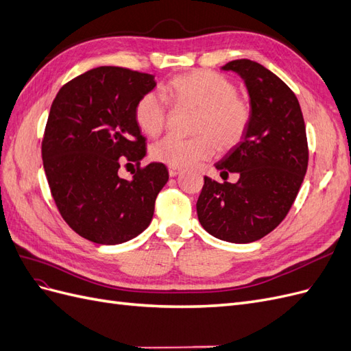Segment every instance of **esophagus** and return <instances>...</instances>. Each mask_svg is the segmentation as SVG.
<instances>
[{"label":"esophagus","instance_id":"esophagus-1","mask_svg":"<svg viewBox=\"0 0 351 351\" xmlns=\"http://www.w3.org/2000/svg\"><path fill=\"white\" fill-rule=\"evenodd\" d=\"M178 173H180V168L178 167H168L169 177H176Z\"/></svg>","mask_w":351,"mask_h":351}]
</instances>
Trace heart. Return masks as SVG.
Returning <instances> with one entry per match:
<instances>
[{
    "label": "heart",
    "mask_w": 351,
    "mask_h": 351,
    "mask_svg": "<svg viewBox=\"0 0 351 351\" xmlns=\"http://www.w3.org/2000/svg\"><path fill=\"white\" fill-rule=\"evenodd\" d=\"M164 97L177 108H193L190 139L167 136L151 146V156L169 167H189L206 161L215 149L227 152L246 137L253 119V105L228 77L210 70H195L169 79ZM162 95L147 92L134 107V121L151 137L162 133L168 123V105Z\"/></svg>",
    "instance_id": "heart-1"
}]
</instances>
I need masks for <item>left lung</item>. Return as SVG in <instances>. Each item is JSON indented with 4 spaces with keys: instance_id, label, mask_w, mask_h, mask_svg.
Wrapping results in <instances>:
<instances>
[{
    "instance_id": "8db88e82",
    "label": "left lung",
    "mask_w": 351,
    "mask_h": 351,
    "mask_svg": "<svg viewBox=\"0 0 351 351\" xmlns=\"http://www.w3.org/2000/svg\"><path fill=\"white\" fill-rule=\"evenodd\" d=\"M222 69L244 79L253 119L243 142L215 165L221 177L237 173L239 182L205 177L197 218L219 240L252 243L277 228L294 204L309 162L306 127L294 92L277 74L246 58Z\"/></svg>"
}]
</instances>
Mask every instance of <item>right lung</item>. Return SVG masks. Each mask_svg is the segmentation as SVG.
<instances>
[{"instance_id": "obj_1", "label": "right lung", "mask_w": 351, "mask_h": 351, "mask_svg": "<svg viewBox=\"0 0 351 351\" xmlns=\"http://www.w3.org/2000/svg\"><path fill=\"white\" fill-rule=\"evenodd\" d=\"M155 84L152 74L102 66L66 83L51 105L42 139L49 190L62 219L89 241L120 244L151 224L168 169L141 165L146 139L134 107ZM124 160L136 164L132 180L118 176Z\"/></svg>"}]
</instances>
